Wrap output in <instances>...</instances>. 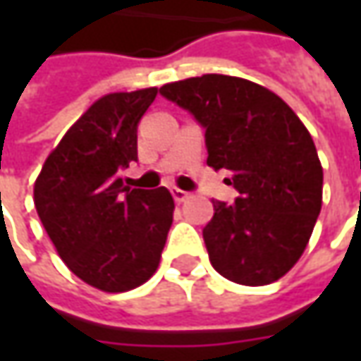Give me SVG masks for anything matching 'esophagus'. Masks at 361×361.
<instances>
[{"label":"esophagus","instance_id":"obj_1","mask_svg":"<svg viewBox=\"0 0 361 361\" xmlns=\"http://www.w3.org/2000/svg\"><path fill=\"white\" fill-rule=\"evenodd\" d=\"M173 197L176 202H185L190 199V192L187 190H183V188H173Z\"/></svg>","mask_w":361,"mask_h":361}]
</instances>
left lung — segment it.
Here are the masks:
<instances>
[{
	"label": "left lung",
	"instance_id": "1",
	"mask_svg": "<svg viewBox=\"0 0 361 361\" xmlns=\"http://www.w3.org/2000/svg\"><path fill=\"white\" fill-rule=\"evenodd\" d=\"M160 94L204 128L207 164L229 171L233 204L213 201L202 229L211 265L239 285L281 279L303 255L322 211L324 169L312 134L283 100L245 78L204 74Z\"/></svg>",
	"mask_w": 361,
	"mask_h": 361
}]
</instances>
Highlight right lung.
<instances>
[{"label":"right lung","mask_w":361,"mask_h":361,"mask_svg":"<svg viewBox=\"0 0 361 361\" xmlns=\"http://www.w3.org/2000/svg\"><path fill=\"white\" fill-rule=\"evenodd\" d=\"M157 88L98 98L48 154L34 185L37 216L68 269L106 293L130 291L159 269L174 201L169 188L124 187L136 128Z\"/></svg>","instance_id":"right-lung-1"}]
</instances>
